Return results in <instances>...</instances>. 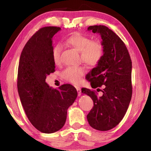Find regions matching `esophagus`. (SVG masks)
I'll return each mask as SVG.
<instances>
[{
    "label": "esophagus",
    "instance_id": "34e87169",
    "mask_svg": "<svg viewBox=\"0 0 151 151\" xmlns=\"http://www.w3.org/2000/svg\"><path fill=\"white\" fill-rule=\"evenodd\" d=\"M76 91H77V92H78V95L81 96V88L76 87Z\"/></svg>",
    "mask_w": 151,
    "mask_h": 151
}]
</instances>
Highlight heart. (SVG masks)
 Segmentation results:
<instances>
[{"label": "heart", "instance_id": "obj_1", "mask_svg": "<svg viewBox=\"0 0 151 151\" xmlns=\"http://www.w3.org/2000/svg\"><path fill=\"white\" fill-rule=\"evenodd\" d=\"M66 45L81 52L82 60L90 66L98 65L104 56L103 45L99 41H92L91 37L81 33L76 32L68 37L64 41ZM62 48L56 45L52 48V56L54 63L58 65L60 63ZM85 73L83 66L68 67L62 72V76L65 81L72 84H79Z\"/></svg>", "mask_w": 151, "mask_h": 151}]
</instances>
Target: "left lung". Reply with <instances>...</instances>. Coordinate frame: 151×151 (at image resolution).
<instances>
[{
    "label": "left lung",
    "instance_id": "8db88e82",
    "mask_svg": "<svg viewBox=\"0 0 151 151\" xmlns=\"http://www.w3.org/2000/svg\"><path fill=\"white\" fill-rule=\"evenodd\" d=\"M88 30L101 34L104 53L86 78L93 88L103 85L104 89L101 97L97 91L88 88H82V93L93 101V107L87 115L89 125L96 130L106 131L120 123L129 108L132 95V61L123 41L107 27L94 25Z\"/></svg>",
    "mask_w": 151,
    "mask_h": 151
}]
</instances>
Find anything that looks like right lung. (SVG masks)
<instances>
[{
  "instance_id": "obj_1",
  "label": "right lung",
  "mask_w": 151,
  "mask_h": 151,
  "mask_svg": "<svg viewBox=\"0 0 151 151\" xmlns=\"http://www.w3.org/2000/svg\"><path fill=\"white\" fill-rule=\"evenodd\" d=\"M60 30L46 27L37 30L22 49L18 67L17 83L21 104L32 124L46 134L63 127L67 109L77 97L72 85L63 84L56 89L45 82L47 75L55 71L52 37Z\"/></svg>"
}]
</instances>
